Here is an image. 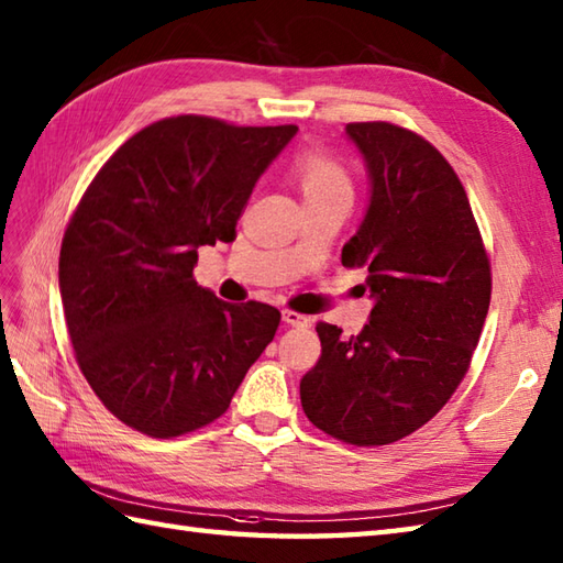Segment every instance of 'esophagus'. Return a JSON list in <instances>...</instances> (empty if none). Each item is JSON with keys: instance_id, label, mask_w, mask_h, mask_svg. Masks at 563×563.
Instances as JSON below:
<instances>
[{"instance_id": "1", "label": "esophagus", "mask_w": 563, "mask_h": 563, "mask_svg": "<svg viewBox=\"0 0 563 563\" xmlns=\"http://www.w3.org/2000/svg\"><path fill=\"white\" fill-rule=\"evenodd\" d=\"M282 320L286 324H291V328H308L310 318L303 313H296V310H282Z\"/></svg>"}]
</instances>
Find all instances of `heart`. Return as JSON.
<instances>
[{"mask_svg":"<svg viewBox=\"0 0 563 563\" xmlns=\"http://www.w3.org/2000/svg\"><path fill=\"white\" fill-rule=\"evenodd\" d=\"M294 173L301 183L303 199L320 197L330 192H349V176L334 158L322 152H303L298 154Z\"/></svg>","mask_w":563,"mask_h":563,"instance_id":"obj_1","label":"heart"}]
</instances>
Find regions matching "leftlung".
<instances>
[{
    "label": "left lung",
    "mask_w": 563,
    "mask_h": 563,
    "mask_svg": "<svg viewBox=\"0 0 563 563\" xmlns=\"http://www.w3.org/2000/svg\"><path fill=\"white\" fill-rule=\"evenodd\" d=\"M346 140L371 190L342 265L368 269L373 308L352 336L318 324L322 354L301 380V405L334 439L385 445L439 415L465 378L492 272L465 187L439 148L390 122H352Z\"/></svg>",
    "instance_id": "8db88e82"
}]
</instances>
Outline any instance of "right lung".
<instances>
[{"instance_id":"add662e5","label":"right lung","mask_w":563,"mask_h":563,"mask_svg":"<svg viewBox=\"0 0 563 563\" xmlns=\"http://www.w3.org/2000/svg\"><path fill=\"white\" fill-rule=\"evenodd\" d=\"M296 124L178 115L124 142L84 192L59 250V294L98 399L154 439L229 409L279 310L227 303L192 277L197 250L235 241L253 187Z\"/></svg>"}]
</instances>
